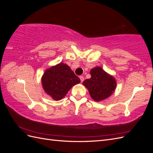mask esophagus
I'll use <instances>...</instances> for the list:
<instances>
[{
    "label": "esophagus",
    "instance_id": "obj_1",
    "mask_svg": "<svg viewBox=\"0 0 153 153\" xmlns=\"http://www.w3.org/2000/svg\"><path fill=\"white\" fill-rule=\"evenodd\" d=\"M80 79L81 82H83V81H84V76H80Z\"/></svg>",
    "mask_w": 153,
    "mask_h": 153
}]
</instances>
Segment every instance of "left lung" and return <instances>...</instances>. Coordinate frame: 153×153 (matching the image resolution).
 Instances as JSON below:
<instances>
[{"instance_id":"left-lung-1","label":"left lung","mask_w":153,"mask_h":153,"mask_svg":"<svg viewBox=\"0 0 153 153\" xmlns=\"http://www.w3.org/2000/svg\"><path fill=\"white\" fill-rule=\"evenodd\" d=\"M91 77L83 82L89 91L91 98L95 101H103L112 95L116 89L115 78L101 68L96 66L90 71Z\"/></svg>"}]
</instances>
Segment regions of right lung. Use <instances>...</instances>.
<instances>
[{"mask_svg": "<svg viewBox=\"0 0 153 153\" xmlns=\"http://www.w3.org/2000/svg\"><path fill=\"white\" fill-rule=\"evenodd\" d=\"M80 82L79 78L63 62L46 69L41 77L45 92L55 101L62 99L73 86Z\"/></svg>", "mask_w": 153, "mask_h": 153, "instance_id": "right-lung-1", "label": "right lung"}]
</instances>
